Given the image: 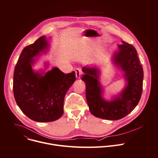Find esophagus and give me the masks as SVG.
Listing matches in <instances>:
<instances>
[{
	"instance_id": "1",
	"label": "esophagus",
	"mask_w": 158,
	"mask_h": 158,
	"mask_svg": "<svg viewBox=\"0 0 158 158\" xmlns=\"http://www.w3.org/2000/svg\"><path fill=\"white\" fill-rule=\"evenodd\" d=\"M82 70L81 69H76V78L77 79H79L82 75Z\"/></svg>"
}]
</instances>
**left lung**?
<instances>
[{
	"label": "left lung",
	"mask_w": 158,
	"mask_h": 158,
	"mask_svg": "<svg viewBox=\"0 0 158 158\" xmlns=\"http://www.w3.org/2000/svg\"><path fill=\"white\" fill-rule=\"evenodd\" d=\"M118 51L113 55V63L123 72L126 85L118 95L110 101L103 96V89L100 84V71L96 67H83L82 80L85 84V96L89 109L96 117L117 120L130 113L137 105L142 91L144 73L136 49L122 41Z\"/></svg>",
	"instance_id": "8db88e82"
}]
</instances>
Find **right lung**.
I'll return each instance as SVG.
<instances>
[{
  "instance_id": "right-lung-1",
  "label": "right lung",
  "mask_w": 158,
  "mask_h": 158,
  "mask_svg": "<svg viewBox=\"0 0 158 158\" xmlns=\"http://www.w3.org/2000/svg\"><path fill=\"white\" fill-rule=\"evenodd\" d=\"M50 44L43 36L22 51L14 69L13 91L16 102L26 115L38 122H53L64 113L66 93L76 81L74 71L65 74L57 67L47 72L33 70L32 66L45 53ZM48 64H45L47 68Z\"/></svg>"
}]
</instances>
